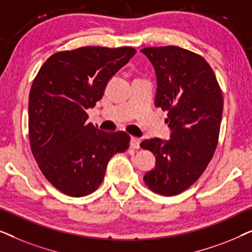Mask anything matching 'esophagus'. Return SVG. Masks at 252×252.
<instances>
[{"label":"esophagus","mask_w":252,"mask_h":252,"mask_svg":"<svg viewBox=\"0 0 252 252\" xmlns=\"http://www.w3.org/2000/svg\"><path fill=\"white\" fill-rule=\"evenodd\" d=\"M140 143H141V139H139V137L133 136L132 139H130V148H133V149H139Z\"/></svg>","instance_id":"1"}]
</instances>
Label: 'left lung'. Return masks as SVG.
<instances>
[{"label": "left lung", "instance_id": "obj_1", "mask_svg": "<svg viewBox=\"0 0 252 252\" xmlns=\"http://www.w3.org/2000/svg\"><path fill=\"white\" fill-rule=\"evenodd\" d=\"M157 78L155 105L167 111L170 140L158 137L140 144L156 156L144 174L151 190L178 195L201 177L215 154L223 99L215 72L204 58L182 48H144Z\"/></svg>", "mask_w": 252, "mask_h": 252}]
</instances>
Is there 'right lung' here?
Returning a JSON list of instances; mask_svg holds the SVG:
<instances>
[{
	"mask_svg": "<svg viewBox=\"0 0 252 252\" xmlns=\"http://www.w3.org/2000/svg\"><path fill=\"white\" fill-rule=\"evenodd\" d=\"M136 50L84 47L54 54L34 79L29 98L33 156L54 187L72 197L102 184L109 160L125 153L130 136L104 132L88 123L86 110L102 98L113 75Z\"/></svg>",
	"mask_w": 252,
	"mask_h": 252,
	"instance_id": "obj_1",
	"label": "right lung"
}]
</instances>
